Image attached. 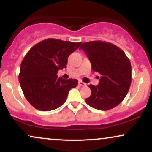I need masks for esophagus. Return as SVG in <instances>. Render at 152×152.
<instances>
[{
	"label": "esophagus",
	"mask_w": 152,
	"mask_h": 152,
	"mask_svg": "<svg viewBox=\"0 0 152 152\" xmlns=\"http://www.w3.org/2000/svg\"><path fill=\"white\" fill-rule=\"evenodd\" d=\"M78 85H79L80 86H85L86 84V83H83V81H78Z\"/></svg>",
	"instance_id": "34e87169"
}]
</instances>
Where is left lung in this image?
Returning a JSON list of instances; mask_svg holds the SVG:
<instances>
[{"instance_id": "1", "label": "left lung", "mask_w": 152, "mask_h": 152, "mask_svg": "<svg viewBox=\"0 0 152 152\" xmlns=\"http://www.w3.org/2000/svg\"><path fill=\"white\" fill-rule=\"evenodd\" d=\"M79 49L86 53L92 70L102 75L98 86L88 85L91 94L88 105L106 111L116 107L126 97L132 82V66L124 52L111 43L85 42Z\"/></svg>"}]
</instances>
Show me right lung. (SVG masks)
I'll list each match as a JSON object with an SVG mask.
<instances>
[{
	"mask_svg": "<svg viewBox=\"0 0 152 152\" xmlns=\"http://www.w3.org/2000/svg\"><path fill=\"white\" fill-rule=\"evenodd\" d=\"M81 42L48 38L29 50L20 64L19 82L28 102L36 109L51 111L64 104L69 91L78 80L58 78V70L66 68L69 55Z\"/></svg>",
	"mask_w": 152,
	"mask_h": 152,
	"instance_id": "obj_1",
	"label": "right lung"
}]
</instances>
